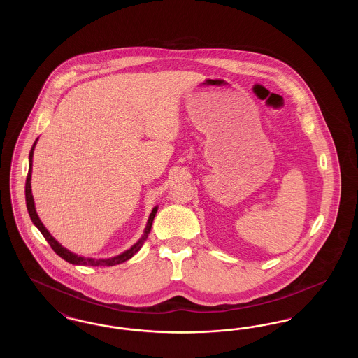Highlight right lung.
Listing matches in <instances>:
<instances>
[{"label": "right lung", "mask_w": 358, "mask_h": 358, "mask_svg": "<svg viewBox=\"0 0 358 358\" xmlns=\"http://www.w3.org/2000/svg\"><path fill=\"white\" fill-rule=\"evenodd\" d=\"M36 142H37V141H34V146H32L31 153H29V171H28L27 181H25V201H27V208H28V213H29V216H31V220H32L34 225L38 228V231L43 234V236L45 238V240L50 243L52 250H53L57 255L60 256V257H63L64 260H67L69 263H72V264H79V266H107V267H110V266H115V264L123 263V262H126V260H129L130 257H133V256L136 255V252L141 250V247L143 245V243L146 241V238L149 236V234H150L154 216H155L157 209H158L157 206L154 208L153 210H152V213H150V217H149V220H148V225H146V228H145V234H143V236L139 238V240L136 241V244H134L130 250L124 251L123 254L115 256V257H110V259H98V260H96V259H91V257H82V256L75 255V254H72L71 251H69L67 248H64L62 244H59L55 238H52L51 234L47 231V228L43 225V222H40V219H38V216H37V213H36V209H34V196H32V189H31L32 158H34V146H36Z\"/></svg>", "instance_id": "1"}]
</instances>
